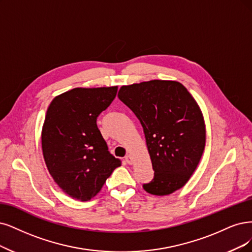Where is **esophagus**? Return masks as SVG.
Instances as JSON below:
<instances>
[{
  "label": "esophagus",
  "mask_w": 252,
  "mask_h": 252,
  "mask_svg": "<svg viewBox=\"0 0 252 252\" xmlns=\"http://www.w3.org/2000/svg\"><path fill=\"white\" fill-rule=\"evenodd\" d=\"M126 162L127 164H132V163H133V158H132L131 155H127V156L126 157Z\"/></svg>",
  "instance_id": "34e87169"
}]
</instances>
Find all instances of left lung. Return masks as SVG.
<instances>
[{
    "instance_id": "1",
    "label": "left lung",
    "mask_w": 252,
    "mask_h": 252,
    "mask_svg": "<svg viewBox=\"0 0 252 252\" xmlns=\"http://www.w3.org/2000/svg\"><path fill=\"white\" fill-rule=\"evenodd\" d=\"M118 97L143 127L155 170L143 189L159 196L181 189L206 146V126L196 100L180 82L164 80L121 86Z\"/></svg>"
}]
</instances>
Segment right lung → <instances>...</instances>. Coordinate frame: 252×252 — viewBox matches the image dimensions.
<instances>
[{
  "label": "right lung",
  "instance_id": "add662e5",
  "mask_svg": "<svg viewBox=\"0 0 252 252\" xmlns=\"http://www.w3.org/2000/svg\"><path fill=\"white\" fill-rule=\"evenodd\" d=\"M117 86L73 88L50 104L41 133L44 161L61 190L88 201L121 165L112 156L96 118L116 96Z\"/></svg>",
  "mask_w": 252,
  "mask_h": 252
}]
</instances>
